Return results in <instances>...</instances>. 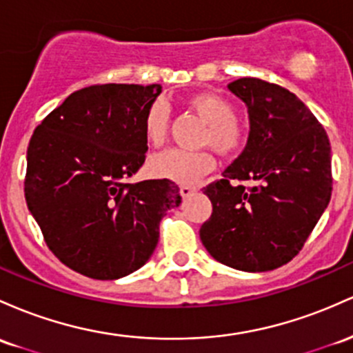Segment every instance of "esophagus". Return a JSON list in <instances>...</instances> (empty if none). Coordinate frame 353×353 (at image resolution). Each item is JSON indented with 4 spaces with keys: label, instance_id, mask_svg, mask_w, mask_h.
<instances>
[{
    "label": "esophagus",
    "instance_id": "esophagus-1",
    "mask_svg": "<svg viewBox=\"0 0 353 353\" xmlns=\"http://www.w3.org/2000/svg\"><path fill=\"white\" fill-rule=\"evenodd\" d=\"M196 191H197V189H196V188H192V185H181V189H179L181 196H183L184 199H188L189 196H192V194H194Z\"/></svg>",
    "mask_w": 353,
    "mask_h": 353
}]
</instances>
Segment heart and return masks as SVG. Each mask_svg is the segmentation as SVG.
I'll return each mask as SVG.
<instances>
[{"label": "heart", "mask_w": 353, "mask_h": 353, "mask_svg": "<svg viewBox=\"0 0 353 353\" xmlns=\"http://www.w3.org/2000/svg\"><path fill=\"white\" fill-rule=\"evenodd\" d=\"M189 107L208 123L201 144L211 145L219 154L230 156L238 152L245 142L243 127L236 122L233 103L212 92H203L189 99ZM169 129V108L157 100L147 108L144 117L145 139L154 145L165 141ZM216 161L206 150L189 152L183 149H169L152 156L147 162L150 176L168 179L177 184H196L204 174L214 169Z\"/></svg>", "instance_id": "b5f03b06"}]
</instances>
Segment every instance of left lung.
Segmentation results:
<instances>
[{"label": "left lung", "instance_id": "obj_1", "mask_svg": "<svg viewBox=\"0 0 353 353\" xmlns=\"http://www.w3.org/2000/svg\"><path fill=\"white\" fill-rule=\"evenodd\" d=\"M228 88L245 102L250 134L223 179L204 188L212 214L199 236L216 261L270 271L300 253L330 203V142L308 107L280 85L246 77Z\"/></svg>", "mask_w": 353, "mask_h": 353}]
</instances>
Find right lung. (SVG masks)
<instances>
[{
    "instance_id": "add662e5",
    "label": "right lung",
    "mask_w": 353,
    "mask_h": 353,
    "mask_svg": "<svg viewBox=\"0 0 353 353\" xmlns=\"http://www.w3.org/2000/svg\"><path fill=\"white\" fill-rule=\"evenodd\" d=\"M159 83H105L73 92L34 129L25 197L63 265L95 280L144 266L159 223L181 204L168 179L127 183L145 161L144 117Z\"/></svg>"
}]
</instances>
